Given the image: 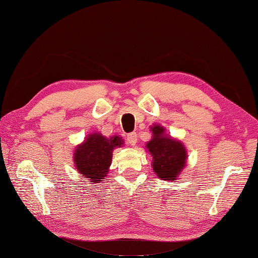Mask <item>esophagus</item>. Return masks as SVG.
<instances>
[{
  "label": "esophagus",
  "instance_id": "34e87169",
  "mask_svg": "<svg viewBox=\"0 0 258 258\" xmlns=\"http://www.w3.org/2000/svg\"><path fill=\"white\" fill-rule=\"evenodd\" d=\"M126 142H128L129 145H132V146L136 145V143H137V135H136V133L129 134L128 136H126Z\"/></svg>",
  "mask_w": 258,
  "mask_h": 258
}]
</instances>
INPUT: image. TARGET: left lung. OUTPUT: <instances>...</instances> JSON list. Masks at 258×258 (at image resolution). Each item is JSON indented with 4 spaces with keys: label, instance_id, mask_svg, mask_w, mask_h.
Returning <instances> with one entry per match:
<instances>
[{
    "label": "left lung",
    "instance_id": "left-lung-1",
    "mask_svg": "<svg viewBox=\"0 0 258 258\" xmlns=\"http://www.w3.org/2000/svg\"><path fill=\"white\" fill-rule=\"evenodd\" d=\"M152 139L146 143V150L152 155V168L164 181L177 180L187 164V150L178 139L165 134L161 124L151 126Z\"/></svg>",
    "mask_w": 258,
    "mask_h": 258
}]
</instances>
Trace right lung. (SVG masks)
Here are the masks:
<instances>
[{
  "mask_svg": "<svg viewBox=\"0 0 258 258\" xmlns=\"http://www.w3.org/2000/svg\"><path fill=\"white\" fill-rule=\"evenodd\" d=\"M123 145V139L116 135L107 138L99 133L89 134L75 148L74 164L77 172L88 182L101 183L110 170L113 151Z\"/></svg>",
  "mask_w": 258,
  "mask_h": 258,
  "instance_id": "1",
  "label": "right lung"
}]
</instances>
